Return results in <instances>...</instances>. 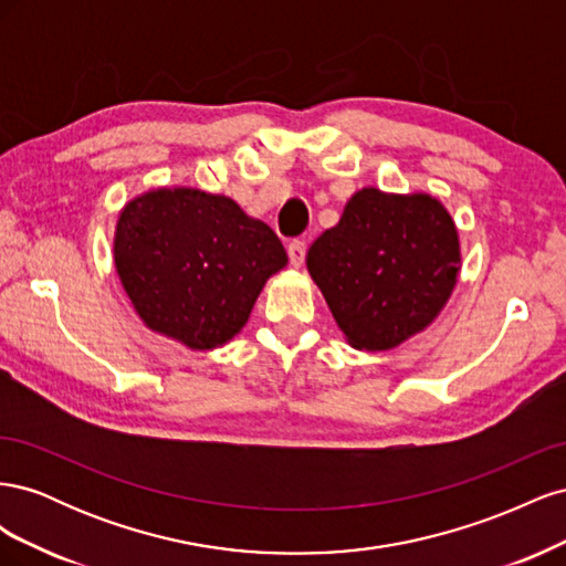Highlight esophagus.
<instances>
[{
  "instance_id": "34e87169",
  "label": "esophagus",
  "mask_w": 566,
  "mask_h": 566,
  "mask_svg": "<svg viewBox=\"0 0 566 566\" xmlns=\"http://www.w3.org/2000/svg\"><path fill=\"white\" fill-rule=\"evenodd\" d=\"M304 254H306V243L295 238V241L287 243V256H290V264L293 266H302L304 262Z\"/></svg>"
}]
</instances>
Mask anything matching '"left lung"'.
<instances>
[{
	"instance_id": "left-lung-1",
	"label": "left lung",
	"mask_w": 566,
	"mask_h": 566,
	"mask_svg": "<svg viewBox=\"0 0 566 566\" xmlns=\"http://www.w3.org/2000/svg\"><path fill=\"white\" fill-rule=\"evenodd\" d=\"M306 269L349 345L385 352L424 331L449 302L458 231L432 196L364 188L312 243Z\"/></svg>"
}]
</instances>
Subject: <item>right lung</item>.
Wrapping results in <instances>:
<instances>
[{"label": "right lung", "mask_w": 566, "mask_h": 566, "mask_svg": "<svg viewBox=\"0 0 566 566\" xmlns=\"http://www.w3.org/2000/svg\"><path fill=\"white\" fill-rule=\"evenodd\" d=\"M287 264L279 235L227 196L158 188L115 229V269L150 331L191 349L241 333L269 276Z\"/></svg>", "instance_id": "add662e5"}]
</instances>
